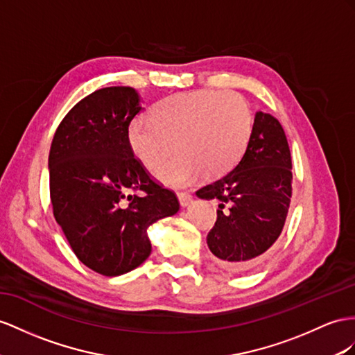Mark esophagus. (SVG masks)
<instances>
[{
    "label": "esophagus",
    "instance_id": "obj_1",
    "mask_svg": "<svg viewBox=\"0 0 355 355\" xmlns=\"http://www.w3.org/2000/svg\"><path fill=\"white\" fill-rule=\"evenodd\" d=\"M178 201H180V205L181 207H187L190 202H192V195H190L189 192H178Z\"/></svg>",
    "mask_w": 355,
    "mask_h": 355
}]
</instances>
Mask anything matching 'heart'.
<instances>
[{
    "label": "heart",
    "mask_w": 355,
    "mask_h": 355,
    "mask_svg": "<svg viewBox=\"0 0 355 355\" xmlns=\"http://www.w3.org/2000/svg\"><path fill=\"white\" fill-rule=\"evenodd\" d=\"M253 115L246 98L231 91L199 89L169 96L154 106L151 121L130 124L132 151L156 171L175 144L176 156L157 177L169 186H186L202 174L213 180L230 172L248 148Z\"/></svg>",
    "instance_id": "1"
}]
</instances>
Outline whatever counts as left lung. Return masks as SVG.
<instances>
[{
    "label": "left lung",
    "mask_w": 355,
    "mask_h": 355,
    "mask_svg": "<svg viewBox=\"0 0 355 355\" xmlns=\"http://www.w3.org/2000/svg\"><path fill=\"white\" fill-rule=\"evenodd\" d=\"M196 195L220 202L207 235L217 264L232 272L257 266L282 234L293 196V160L277 118L257 112L239 165Z\"/></svg>",
    "instance_id": "left-lung-1"
}]
</instances>
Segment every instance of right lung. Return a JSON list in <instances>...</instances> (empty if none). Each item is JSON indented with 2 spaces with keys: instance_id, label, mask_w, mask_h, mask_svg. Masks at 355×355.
Returning <instances> with one entry per match:
<instances>
[{
  "instance_id": "1",
  "label": "right lung",
  "mask_w": 355,
  "mask_h": 355,
  "mask_svg": "<svg viewBox=\"0 0 355 355\" xmlns=\"http://www.w3.org/2000/svg\"><path fill=\"white\" fill-rule=\"evenodd\" d=\"M139 112L133 88H100L70 109L51 144L53 217L78 259L103 276L141 266L151 253L148 226L180 210L132 151L129 125Z\"/></svg>"
}]
</instances>
